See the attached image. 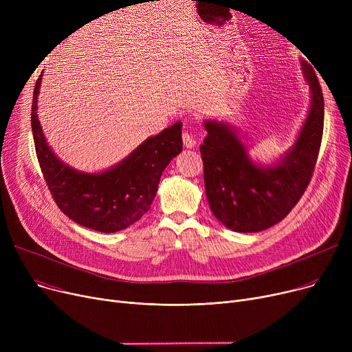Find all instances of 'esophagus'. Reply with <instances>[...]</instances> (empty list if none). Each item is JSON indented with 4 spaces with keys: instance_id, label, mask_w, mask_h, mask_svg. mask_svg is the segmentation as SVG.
<instances>
[{
    "instance_id": "obj_1",
    "label": "esophagus",
    "mask_w": 352,
    "mask_h": 352,
    "mask_svg": "<svg viewBox=\"0 0 352 352\" xmlns=\"http://www.w3.org/2000/svg\"><path fill=\"white\" fill-rule=\"evenodd\" d=\"M182 141H184V145H186L187 148H192L197 144L194 135L190 131H187V129L182 133Z\"/></svg>"
}]
</instances>
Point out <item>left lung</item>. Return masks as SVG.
<instances>
[{
	"label": "left lung",
	"instance_id": "left-lung-1",
	"mask_svg": "<svg viewBox=\"0 0 352 352\" xmlns=\"http://www.w3.org/2000/svg\"><path fill=\"white\" fill-rule=\"evenodd\" d=\"M311 87V108L297 142L284 160L263 168L247 157L244 144L223 122H206L199 146L210 208L227 228L258 232L280 223L297 206L312 178L324 131V97L314 68L302 63Z\"/></svg>",
	"mask_w": 352,
	"mask_h": 352
}]
</instances>
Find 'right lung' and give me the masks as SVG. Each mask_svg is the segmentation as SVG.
<instances>
[{"label":"right lung","instance_id":"1","mask_svg":"<svg viewBox=\"0 0 352 352\" xmlns=\"http://www.w3.org/2000/svg\"><path fill=\"white\" fill-rule=\"evenodd\" d=\"M41 76L35 82L31 128L41 173L58 208L77 224L101 231L124 230L148 211L157 194L162 171L182 150V122L148 138L137 150L102 174H84L69 168L47 145L36 117Z\"/></svg>","mask_w":352,"mask_h":352}]
</instances>
